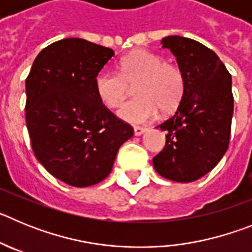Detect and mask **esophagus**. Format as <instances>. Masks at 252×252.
Here are the masks:
<instances>
[{
    "mask_svg": "<svg viewBox=\"0 0 252 252\" xmlns=\"http://www.w3.org/2000/svg\"><path fill=\"white\" fill-rule=\"evenodd\" d=\"M146 128L145 127H141V126H135L133 127V133H135V136H141L142 133L145 132Z\"/></svg>",
    "mask_w": 252,
    "mask_h": 252,
    "instance_id": "34e87169",
    "label": "esophagus"
}]
</instances>
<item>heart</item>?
Masks as SVG:
<instances>
[{"label": "heart", "instance_id": "heart-1", "mask_svg": "<svg viewBox=\"0 0 252 252\" xmlns=\"http://www.w3.org/2000/svg\"><path fill=\"white\" fill-rule=\"evenodd\" d=\"M135 86L137 98L126 102L119 117L130 124H144L161 112L175 110L184 93V74L175 64L166 63L159 54L135 50L120 60V73L101 70L94 78L95 94L108 108L121 106Z\"/></svg>", "mask_w": 252, "mask_h": 252}]
</instances>
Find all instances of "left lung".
I'll return each instance as SVG.
<instances>
[{"label":"left lung","mask_w":252,"mask_h":252,"mask_svg":"<svg viewBox=\"0 0 252 252\" xmlns=\"http://www.w3.org/2000/svg\"><path fill=\"white\" fill-rule=\"evenodd\" d=\"M161 44L177 58L186 87L174 115L158 126L166 142L153 164L161 177L189 183L212 170L228 149L232 78L215 51L195 40L174 35Z\"/></svg>","instance_id":"8db88e82"}]
</instances>
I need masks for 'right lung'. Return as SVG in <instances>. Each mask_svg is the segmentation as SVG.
Instances as JSON below:
<instances>
[{"label": "right lung", "mask_w": 252, "mask_h": 252, "mask_svg": "<svg viewBox=\"0 0 252 252\" xmlns=\"http://www.w3.org/2000/svg\"><path fill=\"white\" fill-rule=\"evenodd\" d=\"M112 49L78 37L40 51L26 78V126L35 157L51 175L83 188L108 177L133 128L95 94Z\"/></svg>", "instance_id": "1"}]
</instances>
